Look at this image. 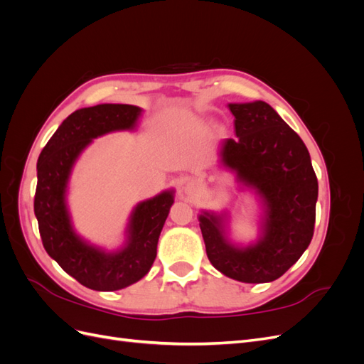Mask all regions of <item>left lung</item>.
I'll return each mask as SVG.
<instances>
[{"label":"left lung","instance_id":"obj_1","mask_svg":"<svg viewBox=\"0 0 364 364\" xmlns=\"http://www.w3.org/2000/svg\"><path fill=\"white\" fill-rule=\"evenodd\" d=\"M235 138L220 144V164L234 171L262 206L259 237L240 246L228 237L229 214L202 211L199 225L213 266L240 282H272L310 246L318 185L304 141L266 102L229 103Z\"/></svg>","mask_w":364,"mask_h":364}]
</instances>
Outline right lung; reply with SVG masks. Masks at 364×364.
<instances>
[{
    "instance_id": "obj_1",
    "label": "right lung",
    "mask_w": 364,
    "mask_h": 364,
    "mask_svg": "<svg viewBox=\"0 0 364 364\" xmlns=\"http://www.w3.org/2000/svg\"><path fill=\"white\" fill-rule=\"evenodd\" d=\"M141 112L138 106L107 103L79 109L63 119L38 159L35 215L42 245L65 272L91 290H121L146 277L174 203V190L139 202L129 217L124 245L114 252L91 245L74 230L67 191L75 161L94 138L134 130Z\"/></svg>"
}]
</instances>
